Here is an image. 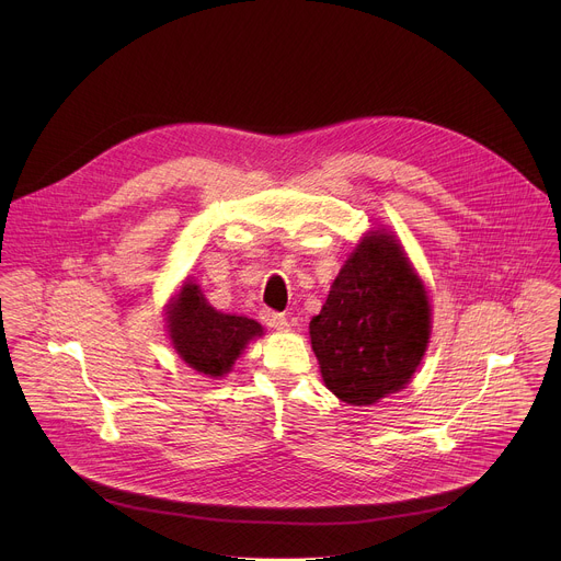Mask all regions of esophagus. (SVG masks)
<instances>
[{"label":"esophagus","mask_w":561,"mask_h":561,"mask_svg":"<svg viewBox=\"0 0 561 561\" xmlns=\"http://www.w3.org/2000/svg\"><path fill=\"white\" fill-rule=\"evenodd\" d=\"M260 317H262V322L266 324V327H271V329H275V331H288V319L282 314V312H275V310H271V308H264L262 312H260Z\"/></svg>","instance_id":"esophagus-1"}]
</instances>
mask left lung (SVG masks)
<instances>
[{
    "label": "left lung",
    "mask_w": 561,
    "mask_h": 561,
    "mask_svg": "<svg viewBox=\"0 0 561 561\" xmlns=\"http://www.w3.org/2000/svg\"><path fill=\"white\" fill-rule=\"evenodd\" d=\"M308 331L327 388L346 404L370 407L411 381L431 340V304L394 234L362 239Z\"/></svg>",
    "instance_id": "obj_1"
}]
</instances>
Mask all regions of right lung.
Wrapping results in <instances>:
<instances>
[{"label":"right lung","mask_w":561,"mask_h":561,"mask_svg":"<svg viewBox=\"0 0 561 561\" xmlns=\"http://www.w3.org/2000/svg\"><path fill=\"white\" fill-rule=\"evenodd\" d=\"M167 324L178 355L208 377L230 373L247 344L264 335L255 319L215 310L193 282H184L180 295L169 304Z\"/></svg>","instance_id":"obj_1"}]
</instances>
